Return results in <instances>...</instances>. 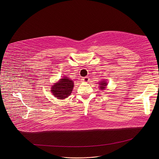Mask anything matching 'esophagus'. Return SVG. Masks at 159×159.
<instances>
[{"label": "esophagus", "instance_id": "34e87169", "mask_svg": "<svg viewBox=\"0 0 159 159\" xmlns=\"http://www.w3.org/2000/svg\"><path fill=\"white\" fill-rule=\"evenodd\" d=\"M89 78L88 77H84V78H83L82 79H81V80H82V81H83V82H84V83H88V81H89Z\"/></svg>", "mask_w": 159, "mask_h": 159}]
</instances>
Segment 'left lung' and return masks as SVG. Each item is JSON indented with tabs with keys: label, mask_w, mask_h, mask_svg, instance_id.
<instances>
[{
	"label": "left lung",
	"mask_w": 159,
	"mask_h": 159,
	"mask_svg": "<svg viewBox=\"0 0 159 159\" xmlns=\"http://www.w3.org/2000/svg\"><path fill=\"white\" fill-rule=\"evenodd\" d=\"M100 84V90H105V89L106 88V86H107L108 83H107L106 80H103L100 83H99Z\"/></svg>",
	"instance_id": "obj_1"
}]
</instances>
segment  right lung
Listing matches in <instances>:
<instances>
[{
    "mask_svg": "<svg viewBox=\"0 0 159 159\" xmlns=\"http://www.w3.org/2000/svg\"><path fill=\"white\" fill-rule=\"evenodd\" d=\"M74 83L73 81L68 77L64 76L62 79L54 83L51 87V92L55 97L58 99H64L71 94L73 89Z\"/></svg>",
    "mask_w": 159,
    "mask_h": 159,
    "instance_id": "add662e5",
    "label": "right lung"
}]
</instances>
